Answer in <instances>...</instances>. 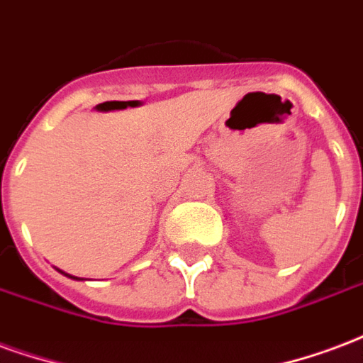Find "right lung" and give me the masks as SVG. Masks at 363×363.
<instances>
[{
    "mask_svg": "<svg viewBox=\"0 0 363 363\" xmlns=\"http://www.w3.org/2000/svg\"><path fill=\"white\" fill-rule=\"evenodd\" d=\"M65 275H67V273H65ZM69 277H71V275H69ZM74 279H77V277H74Z\"/></svg>",
    "mask_w": 363,
    "mask_h": 363,
    "instance_id": "obj_1",
    "label": "right lung"
}]
</instances>
